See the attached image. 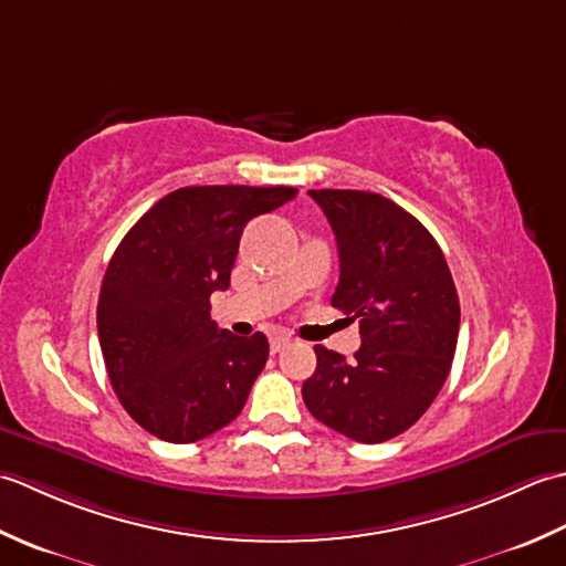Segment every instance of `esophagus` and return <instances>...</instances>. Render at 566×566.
<instances>
[{"label": "esophagus", "instance_id": "esophagus-1", "mask_svg": "<svg viewBox=\"0 0 566 566\" xmlns=\"http://www.w3.org/2000/svg\"><path fill=\"white\" fill-rule=\"evenodd\" d=\"M290 343H292L290 335H274V338L270 340V347H272V353H282Z\"/></svg>", "mask_w": 566, "mask_h": 566}]
</instances>
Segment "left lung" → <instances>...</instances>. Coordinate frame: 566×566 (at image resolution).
Returning <instances> with one entry per match:
<instances>
[{
	"label": "left lung",
	"mask_w": 566,
	"mask_h": 566,
	"mask_svg": "<svg viewBox=\"0 0 566 566\" xmlns=\"http://www.w3.org/2000/svg\"><path fill=\"white\" fill-rule=\"evenodd\" d=\"M338 240L340 282L331 304L359 321L353 363L316 345L304 403L357 442L411 428L450 375L460 298L436 238L391 199L357 189H311Z\"/></svg>",
	"instance_id": "left-lung-1"
}]
</instances>
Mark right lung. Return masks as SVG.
<instances>
[{"instance_id":"add662e5","label":"right lung","mask_w":566,"mask_h":566,"mask_svg":"<svg viewBox=\"0 0 566 566\" xmlns=\"http://www.w3.org/2000/svg\"><path fill=\"white\" fill-rule=\"evenodd\" d=\"M294 187H182L153 203L106 268L97 331L126 413L165 442H197L243 411L270 355L211 321L231 284L248 221L296 197Z\"/></svg>"}]
</instances>
